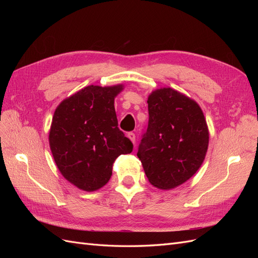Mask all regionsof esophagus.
<instances>
[{
    "label": "esophagus",
    "instance_id": "esophagus-1",
    "mask_svg": "<svg viewBox=\"0 0 258 258\" xmlns=\"http://www.w3.org/2000/svg\"><path fill=\"white\" fill-rule=\"evenodd\" d=\"M128 138L131 140V142L132 143H136V135L134 134V132H129V134H128Z\"/></svg>",
    "mask_w": 258,
    "mask_h": 258
}]
</instances>
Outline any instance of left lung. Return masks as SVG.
Masks as SVG:
<instances>
[{
	"label": "left lung",
	"instance_id": "obj_1",
	"mask_svg": "<svg viewBox=\"0 0 258 258\" xmlns=\"http://www.w3.org/2000/svg\"><path fill=\"white\" fill-rule=\"evenodd\" d=\"M148 124L138 157L152 185L171 189L190 178L205 160L209 131L200 106L172 88L153 91Z\"/></svg>",
	"mask_w": 258,
	"mask_h": 258
}]
</instances>
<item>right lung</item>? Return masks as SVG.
Segmentation results:
<instances>
[{
    "mask_svg": "<svg viewBox=\"0 0 258 258\" xmlns=\"http://www.w3.org/2000/svg\"><path fill=\"white\" fill-rule=\"evenodd\" d=\"M122 85L88 86L62 101L54 111L49 145L54 162L70 183L97 190L112 176L115 159L134 144L119 130L114 98Z\"/></svg>",
    "mask_w": 258,
    "mask_h": 258,
    "instance_id": "right-lung-1",
    "label": "right lung"
}]
</instances>
